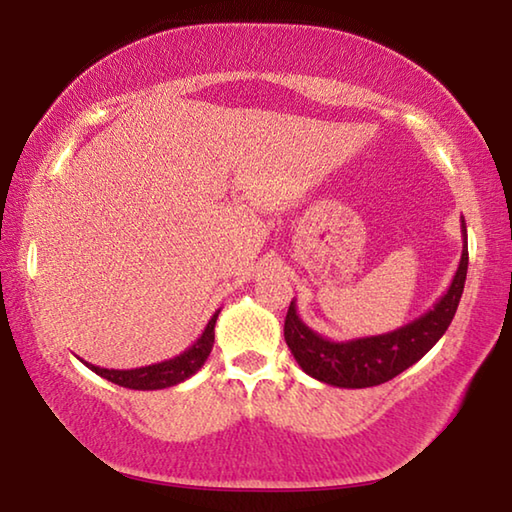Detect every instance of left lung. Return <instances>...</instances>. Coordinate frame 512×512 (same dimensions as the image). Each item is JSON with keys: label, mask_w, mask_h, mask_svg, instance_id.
Instances as JSON below:
<instances>
[{"label": "left lung", "mask_w": 512, "mask_h": 512, "mask_svg": "<svg viewBox=\"0 0 512 512\" xmlns=\"http://www.w3.org/2000/svg\"><path fill=\"white\" fill-rule=\"evenodd\" d=\"M463 253L456 275L449 289L438 298L427 314L411 320L393 332L377 336H361L352 341H332L314 332L298 316L296 300H291L287 320H284V341L296 357L298 366L323 384L339 388H368L391 381L415 361H420L440 336L447 332L449 323L463 296L467 275V230L461 221Z\"/></svg>", "instance_id": "8db88e82"}]
</instances>
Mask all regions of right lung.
Here are the masks:
<instances>
[{"mask_svg": "<svg viewBox=\"0 0 512 512\" xmlns=\"http://www.w3.org/2000/svg\"><path fill=\"white\" fill-rule=\"evenodd\" d=\"M221 309L214 311V316L210 318V323L205 325L203 334L198 336L196 343L189 345L185 352H180L178 357L153 363V366H144V368H133V370H108V368H99L94 363L83 361L92 372H97L99 377L112 381V384L124 386V388H133V391H160V388H169L176 386L180 381L189 379L196 375L198 370L203 368V363L207 361L214 345V325L216 318H219Z\"/></svg>", "mask_w": 512, "mask_h": 512, "instance_id": "right-lung-1", "label": "right lung"}]
</instances>
